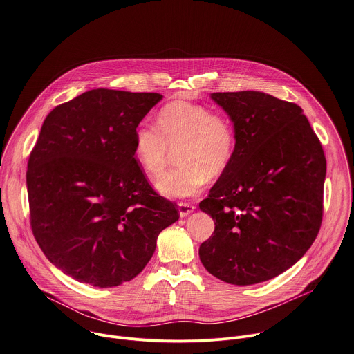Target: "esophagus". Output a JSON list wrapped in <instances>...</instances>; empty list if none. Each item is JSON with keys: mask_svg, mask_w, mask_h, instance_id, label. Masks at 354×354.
Returning <instances> with one entry per match:
<instances>
[{"mask_svg": "<svg viewBox=\"0 0 354 354\" xmlns=\"http://www.w3.org/2000/svg\"><path fill=\"white\" fill-rule=\"evenodd\" d=\"M194 210H195V205H191V203H187V202H180L178 203V213H180L181 217L188 216Z\"/></svg>", "mask_w": 354, "mask_h": 354, "instance_id": "1", "label": "esophagus"}]
</instances>
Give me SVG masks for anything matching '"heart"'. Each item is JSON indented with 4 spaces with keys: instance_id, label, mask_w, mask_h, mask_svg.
<instances>
[{
    "instance_id": "obj_1",
    "label": "heart",
    "mask_w": 354,
    "mask_h": 354,
    "mask_svg": "<svg viewBox=\"0 0 354 354\" xmlns=\"http://www.w3.org/2000/svg\"><path fill=\"white\" fill-rule=\"evenodd\" d=\"M177 152L180 167L160 177L156 189L173 199L195 196L209 178H218L232 165L234 122L205 105L174 101L160 109L158 124L141 122L136 127L133 153L149 177H159Z\"/></svg>"
}]
</instances>
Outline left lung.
<instances>
[{
  "label": "left lung",
  "instance_id": "obj_1",
  "mask_svg": "<svg viewBox=\"0 0 354 354\" xmlns=\"http://www.w3.org/2000/svg\"><path fill=\"white\" fill-rule=\"evenodd\" d=\"M236 129V152L201 210L214 220L199 246L205 268L234 285L271 279L314 242L326 173L300 106L259 91L212 94Z\"/></svg>",
  "mask_w": 354,
  "mask_h": 354
}]
</instances>
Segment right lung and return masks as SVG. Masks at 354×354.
Wrapping results in <instances>:
<instances>
[{
  "label": "right lung",
  "mask_w": 354,
  "mask_h": 354,
  "mask_svg": "<svg viewBox=\"0 0 354 354\" xmlns=\"http://www.w3.org/2000/svg\"><path fill=\"white\" fill-rule=\"evenodd\" d=\"M163 95L97 88L54 108L28 162L33 235L79 282L118 286L151 260L178 220L133 153L134 130Z\"/></svg>",
  "instance_id": "right-lung-1"
}]
</instances>
